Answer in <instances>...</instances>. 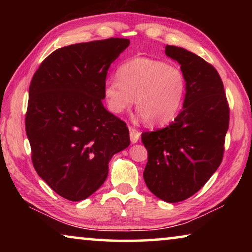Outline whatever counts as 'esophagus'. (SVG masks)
<instances>
[{
  "instance_id": "esophagus-1",
  "label": "esophagus",
  "mask_w": 252,
  "mask_h": 252,
  "mask_svg": "<svg viewBox=\"0 0 252 252\" xmlns=\"http://www.w3.org/2000/svg\"><path fill=\"white\" fill-rule=\"evenodd\" d=\"M140 134H141V133H140L138 130L132 129V127H130V140H131L132 143H136L139 141Z\"/></svg>"
}]
</instances>
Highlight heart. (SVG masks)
Segmentation results:
<instances>
[{"label": "heart", "instance_id": "heart-1", "mask_svg": "<svg viewBox=\"0 0 252 252\" xmlns=\"http://www.w3.org/2000/svg\"><path fill=\"white\" fill-rule=\"evenodd\" d=\"M118 80L106 81L104 99L112 113H122L135 102L136 110L149 126L171 122L182 108L187 80L176 65L160 60L135 58L120 65Z\"/></svg>", "mask_w": 252, "mask_h": 252}]
</instances>
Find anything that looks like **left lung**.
<instances>
[{
  "label": "left lung",
  "mask_w": 252,
  "mask_h": 252,
  "mask_svg": "<svg viewBox=\"0 0 252 252\" xmlns=\"http://www.w3.org/2000/svg\"><path fill=\"white\" fill-rule=\"evenodd\" d=\"M164 49L165 55L181 65L187 92L182 111L173 122L142 133L148 150L143 179L156 197L174 203L198 192L220 165L229 106L215 67L183 48Z\"/></svg>",
  "instance_id": "1"
}]
</instances>
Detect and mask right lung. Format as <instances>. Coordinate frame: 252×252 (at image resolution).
<instances>
[{"mask_svg":"<svg viewBox=\"0 0 252 252\" xmlns=\"http://www.w3.org/2000/svg\"><path fill=\"white\" fill-rule=\"evenodd\" d=\"M129 44L111 37L58 49L30 84L25 130L34 169L70 201L95 192L111 158L130 144L126 123L102 104L111 63Z\"/></svg>","mask_w":252,"mask_h":252,"instance_id":"add662e5","label":"right lung"}]
</instances>
